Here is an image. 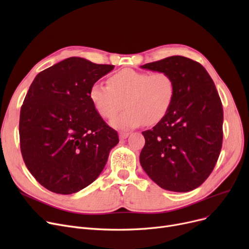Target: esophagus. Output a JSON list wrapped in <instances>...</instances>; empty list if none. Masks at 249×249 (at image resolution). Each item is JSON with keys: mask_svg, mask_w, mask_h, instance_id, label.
<instances>
[{"mask_svg": "<svg viewBox=\"0 0 249 249\" xmlns=\"http://www.w3.org/2000/svg\"><path fill=\"white\" fill-rule=\"evenodd\" d=\"M128 136H129L128 133H125V132H121V133H120V138H121L122 140L126 139Z\"/></svg>", "mask_w": 249, "mask_h": 249, "instance_id": "34e87169", "label": "esophagus"}]
</instances>
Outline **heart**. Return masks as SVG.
<instances>
[{"instance_id": "obj_1", "label": "heart", "mask_w": 249, "mask_h": 249, "mask_svg": "<svg viewBox=\"0 0 249 249\" xmlns=\"http://www.w3.org/2000/svg\"><path fill=\"white\" fill-rule=\"evenodd\" d=\"M174 92L173 80L166 73L124 69L109 78V85L93 83L89 99L104 120H112L125 105L127 109L111 125L126 129L144 123L147 125L159 123L171 107Z\"/></svg>"}]
</instances>
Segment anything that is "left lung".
Instances as JSON below:
<instances>
[{
    "mask_svg": "<svg viewBox=\"0 0 249 249\" xmlns=\"http://www.w3.org/2000/svg\"><path fill=\"white\" fill-rule=\"evenodd\" d=\"M166 73L174 99L164 118L145 131L140 163L163 189L186 193L198 187L214 169L223 140V107L207 70L191 58L173 55L141 66Z\"/></svg>",
    "mask_w": 249,
    "mask_h": 249,
    "instance_id": "left-lung-1",
    "label": "left lung"
}]
</instances>
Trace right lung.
Instances as JSON below:
<instances>
[{"label":"right lung","mask_w":249,"mask_h":249,"mask_svg":"<svg viewBox=\"0 0 249 249\" xmlns=\"http://www.w3.org/2000/svg\"><path fill=\"white\" fill-rule=\"evenodd\" d=\"M72 56L34 78L20 111V148L26 167L49 191L71 195L102 172L117 133L89 99L93 83L112 71Z\"/></svg>","instance_id":"1"}]
</instances>
